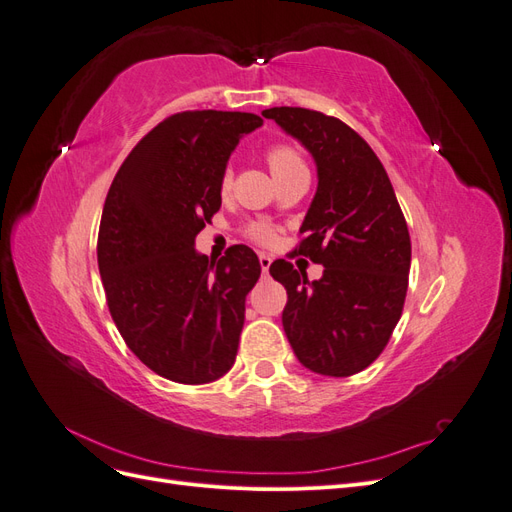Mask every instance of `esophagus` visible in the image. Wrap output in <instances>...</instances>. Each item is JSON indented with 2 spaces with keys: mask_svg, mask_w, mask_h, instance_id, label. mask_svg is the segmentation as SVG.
<instances>
[{
  "mask_svg": "<svg viewBox=\"0 0 512 512\" xmlns=\"http://www.w3.org/2000/svg\"><path fill=\"white\" fill-rule=\"evenodd\" d=\"M258 260H260V269H262V273H267V271H269V267H271L273 258H271L269 254H258Z\"/></svg>",
  "mask_w": 512,
  "mask_h": 512,
  "instance_id": "esophagus-1",
  "label": "esophagus"
}]
</instances>
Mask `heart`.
<instances>
[{"instance_id":"heart-1","label":"heart","mask_w":512,"mask_h":512,"mask_svg":"<svg viewBox=\"0 0 512 512\" xmlns=\"http://www.w3.org/2000/svg\"><path fill=\"white\" fill-rule=\"evenodd\" d=\"M267 162H269L273 177L286 173V170H290L294 166H303L299 153L288 145L271 147L267 151ZM230 188H232V173H230V170H224L222 181H220V190H222V194H228ZM247 235H250L260 245H271L275 241V230L269 224H262V222L252 224L250 228H247Z\"/></svg>"}]
</instances>
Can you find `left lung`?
I'll return each instance as SVG.
<instances>
[{"mask_svg": "<svg viewBox=\"0 0 512 512\" xmlns=\"http://www.w3.org/2000/svg\"><path fill=\"white\" fill-rule=\"evenodd\" d=\"M312 153L318 190L301 226L303 254L320 280L280 258L269 267L288 301L282 324L301 365L346 378L374 363L401 318L410 273V232L389 175L344 121L299 106L262 111Z\"/></svg>", "mask_w": 512, "mask_h": 512, "instance_id": "left-lung-1", "label": "left lung"}]
</instances>
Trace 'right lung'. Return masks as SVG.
<instances>
[{
	"label": "right lung",
	"mask_w": 512,
	"mask_h": 512,
	"mask_svg": "<svg viewBox=\"0 0 512 512\" xmlns=\"http://www.w3.org/2000/svg\"><path fill=\"white\" fill-rule=\"evenodd\" d=\"M254 113L183 111L123 160L106 194L98 267L123 342L158 376L207 384L235 363L245 297L260 277L247 245L218 262L194 239L222 205L220 181Z\"/></svg>",
	"instance_id": "right-lung-1"
}]
</instances>
